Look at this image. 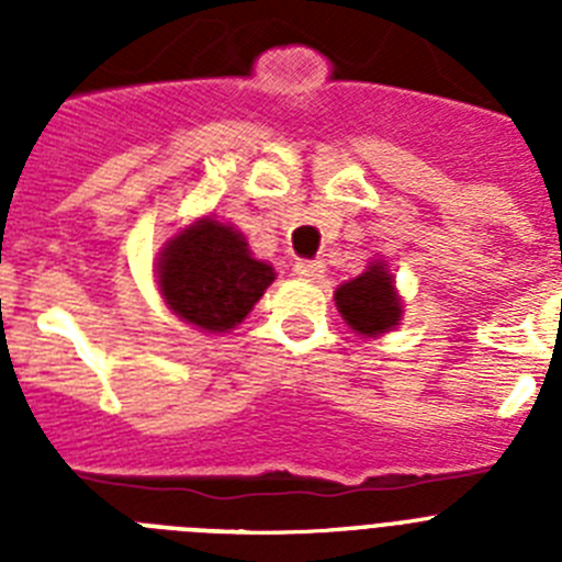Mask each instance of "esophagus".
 <instances>
[{
	"label": "esophagus",
	"mask_w": 562,
	"mask_h": 562,
	"mask_svg": "<svg viewBox=\"0 0 562 562\" xmlns=\"http://www.w3.org/2000/svg\"><path fill=\"white\" fill-rule=\"evenodd\" d=\"M292 272H295L297 278H304V281H315V278L324 276V265H321V261H295Z\"/></svg>",
	"instance_id": "1"
}]
</instances>
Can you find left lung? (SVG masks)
I'll return each mask as SVG.
<instances>
[{
	"mask_svg": "<svg viewBox=\"0 0 562 562\" xmlns=\"http://www.w3.org/2000/svg\"><path fill=\"white\" fill-rule=\"evenodd\" d=\"M335 304L349 329H355L360 337H380L396 329L405 312L394 272L382 258L369 261L360 276L337 286Z\"/></svg>",
	"mask_w": 562,
	"mask_h": 562,
	"instance_id": "8db88e82",
	"label": "left lung"
}]
</instances>
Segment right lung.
<instances>
[{"label": "right lung", "mask_w": 562, "mask_h": 562, "mask_svg": "<svg viewBox=\"0 0 562 562\" xmlns=\"http://www.w3.org/2000/svg\"><path fill=\"white\" fill-rule=\"evenodd\" d=\"M157 290L173 315L205 335L236 329L276 281V267L252 256L245 233L200 216L168 238L154 261Z\"/></svg>", "instance_id": "right-lung-1"}]
</instances>
